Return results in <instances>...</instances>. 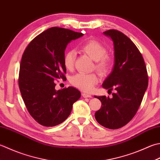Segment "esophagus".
<instances>
[{"instance_id": "1", "label": "esophagus", "mask_w": 160, "mask_h": 160, "mask_svg": "<svg viewBox=\"0 0 160 160\" xmlns=\"http://www.w3.org/2000/svg\"><path fill=\"white\" fill-rule=\"evenodd\" d=\"M82 96L83 98H92V95L88 94V93H82Z\"/></svg>"}]
</instances>
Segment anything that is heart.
Masks as SVG:
<instances>
[{
    "label": "heart",
    "mask_w": 160,
    "mask_h": 160,
    "mask_svg": "<svg viewBox=\"0 0 160 160\" xmlns=\"http://www.w3.org/2000/svg\"><path fill=\"white\" fill-rule=\"evenodd\" d=\"M80 49L96 61L95 68L100 74H107L111 68L112 59L106 54L107 49L96 39H89L80 46ZM76 60V52L70 50L64 55V65L67 70H72ZM71 83L77 88L85 92H90L98 82V78L95 73H78L70 79Z\"/></svg>",
    "instance_id": "obj_1"
}]
</instances>
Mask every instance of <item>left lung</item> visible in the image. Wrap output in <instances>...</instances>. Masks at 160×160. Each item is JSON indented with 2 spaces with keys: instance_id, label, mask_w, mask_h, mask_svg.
Returning <instances> with one entry per match:
<instances>
[{
  "instance_id": "obj_1",
  "label": "left lung",
  "mask_w": 160,
  "mask_h": 160,
  "mask_svg": "<svg viewBox=\"0 0 160 160\" xmlns=\"http://www.w3.org/2000/svg\"><path fill=\"white\" fill-rule=\"evenodd\" d=\"M113 41L114 65L102 87L114 89L112 97L96 96L102 103L95 113L99 124L118 129L129 123L136 114L148 87V78L142 53L130 38L117 30L103 32Z\"/></svg>"
}]
</instances>
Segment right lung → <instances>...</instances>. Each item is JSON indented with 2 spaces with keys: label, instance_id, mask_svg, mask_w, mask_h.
<instances>
[{
  "label": "right lung",
  "instance_id": "obj_1",
  "mask_svg": "<svg viewBox=\"0 0 160 160\" xmlns=\"http://www.w3.org/2000/svg\"><path fill=\"white\" fill-rule=\"evenodd\" d=\"M82 33L52 27L34 38L22 55L18 86L28 112L37 123L52 127L64 122L80 98L73 87L55 89V80H67L64 55L71 40Z\"/></svg>",
  "mask_w": 160,
  "mask_h": 160
}]
</instances>
